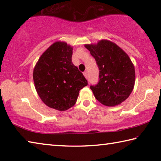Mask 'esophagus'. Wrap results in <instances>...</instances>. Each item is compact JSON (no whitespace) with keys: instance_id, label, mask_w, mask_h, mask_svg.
<instances>
[{"instance_id":"34e87169","label":"esophagus","mask_w":161,"mask_h":161,"mask_svg":"<svg viewBox=\"0 0 161 161\" xmlns=\"http://www.w3.org/2000/svg\"><path fill=\"white\" fill-rule=\"evenodd\" d=\"M83 74L84 75V77H85L86 78H88V72H87L86 71H85V72H84Z\"/></svg>"}]
</instances>
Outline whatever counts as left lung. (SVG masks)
I'll use <instances>...</instances> for the list:
<instances>
[{
	"label": "left lung",
	"mask_w": 161,
	"mask_h": 161,
	"mask_svg": "<svg viewBox=\"0 0 161 161\" xmlns=\"http://www.w3.org/2000/svg\"><path fill=\"white\" fill-rule=\"evenodd\" d=\"M99 69V82L90 89L96 99L108 107L120 104L133 91L135 69L129 57L115 43L102 40L85 45Z\"/></svg>",
	"instance_id": "8db88e82"
}]
</instances>
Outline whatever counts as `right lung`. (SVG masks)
<instances>
[{
    "instance_id": "obj_1",
    "label": "right lung",
    "mask_w": 161,
    "mask_h": 161,
    "mask_svg": "<svg viewBox=\"0 0 161 161\" xmlns=\"http://www.w3.org/2000/svg\"><path fill=\"white\" fill-rule=\"evenodd\" d=\"M72 47L56 42L43 53L35 65L33 80L40 99L47 107L65 111L77 102L79 92L88 84L72 61Z\"/></svg>"
}]
</instances>
